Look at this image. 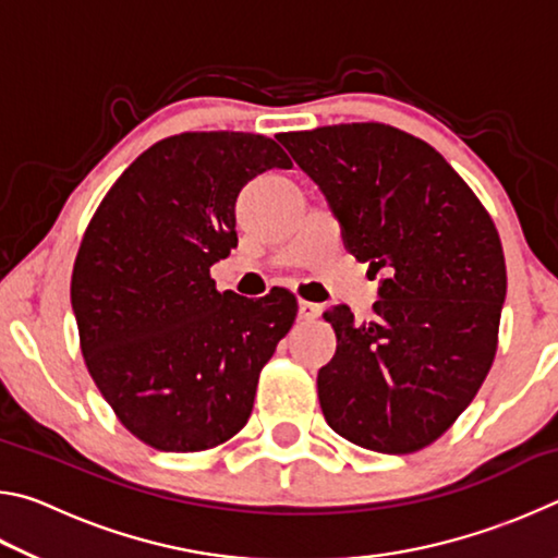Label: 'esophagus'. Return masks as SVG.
<instances>
[{"label":"esophagus","instance_id":"obj_1","mask_svg":"<svg viewBox=\"0 0 558 558\" xmlns=\"http://www.w3.org/2000/svg\"><path fill=\"white\" fill-rule=\"evenodd\" d=\"M300 319H305V323H313L319 315H323V307L315 305V302H307V300H300Z\"/></svg>","mask_w":558,"mask_h":558}]
</instances>
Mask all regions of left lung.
I'll list each match as a JSON object with an SVG mask.
<instances>
[{"instance_id": "obj_1", "label": "left lung", "mask_w": 558, "mask_h": 558, "mask_svg": "<svg viewBox=\"0 0 558 558\" xmlns=\"http://www.w3.org/2000/svg\"><path fill=\"white\" fill-rule=\"evenodd\" d=\"M323 189L359 263L381 272L374 319L337 305V352L317 374L329 428L354 446L405 456L438 440L495 362L507 295L493 216L440 153L384 122L282 132Z\"/></svg>"}]
</instances>
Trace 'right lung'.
Masks as SVG:
<instances>
[{
    "instance_id": "1",
    "label": "right lung",
    "mask_w": 558,
    "mask_h": 558,
    "mask_svg": "<svg viewBox=\"0 0 558 558\" xmlns=\"http://www.w3.org/2000/svg\"><path fill=\"white\" fill-rule=\"evenodd\" d=\"M282 147L251 132H182L145 149L102 196L71 276L81 352L102 399L145 446L199 452L239 433L260 369L298 317L288 290L219 292L235 196Z\"/></svg>"
}]
</instances>
